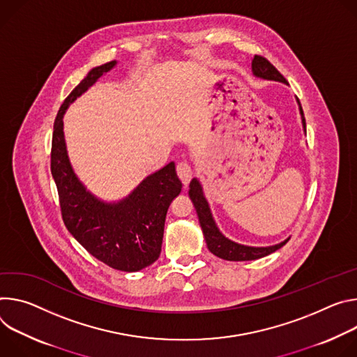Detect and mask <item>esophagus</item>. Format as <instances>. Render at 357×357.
Returning a JSON list of instances; mask_svg holds the SVG:
<instances>
[{"mask_svg": "<svg viewBox=\"0 0 357 357\" xmlns=\"http://www.w3.org/2000/svg\"><path fill=\"white\" fill-rule=\"evenodd\" d=\"M177 174H178V178L181 180L183 185L185 187L190 183L191 177H192V169H191V166L185 160L180 162L177 165Z\"/></svg>", "mask_w": 357, "mask_h": 357, "instance_id": "34e87169", "label": "esophagus"}]
</instances>
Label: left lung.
<instances>
[{"label": "left lung", "instance_id": "8db88e82", "mask_svg": "<svg viewBox=\"0 0 357 357\" xmlns=\"http://www.w3.org/2000/svg\"><path fill=\"white\" fill-rule=\"evenodd\" d=\"M252 68V75L261 79H265V81H275V82H282L285 85H288L287 79L278 72L269 61H266L262 56L255 55L251 63ZM298 106H299V113H301V119H302V126H303V132L306 133V122H305V116H303V110L301 106L299 99L296 98ZM188 195L194 204V208L197 211V215H199V221L204 234V238L207 243L208 250L217 255L218 258L227 259V261H252V259H258L262 257L269 255L271 252H275L276 250H280L281 247H284L291 236H288L287 240H284L280 244L275 245H269V247H248V245H243L238 243H234L231 240H228L227 236L218 229L208 202L204 195L203 191V185L202 183L192 178L190 183V190H188Z\"/></svg>", "mask_w": 357, "mask_h": 357}]
</instances>
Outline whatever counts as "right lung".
<instances>
[{
	"label": "right lung",
	"instance_id": "1",
	"mask_svg": "<svg viewBox=\"0 0 357 357\" xmlns=\"http://www.w3.org/2000/svg\"><path fill=\"white\" fill-rule=\"evenodd\" d=\"M117 61L92 68L63 100L54 123L51 173L55 180L63 222L91 255L113 269L136 272L151 265L162 252L165 221L181 191L174 163L147 176L125 199L107 203L92 194L70 165L63 135V114Z\"/></svg>",
	"mask_w": 357,
	"mask_h": 357
}]
</instances>
